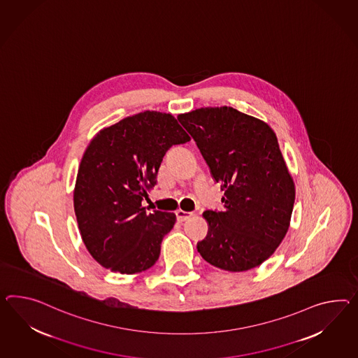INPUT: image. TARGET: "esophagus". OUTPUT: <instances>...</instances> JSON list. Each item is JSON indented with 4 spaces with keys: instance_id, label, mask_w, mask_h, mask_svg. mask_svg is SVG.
<instances>
[{
    "instance_id": "obj_1",
    "label": "esophagus",
    "mask_w": 358,
    "mask_h": 358,
    "mask_svg": "<svg viewBox=\"0 0 358 358\" xmlns=\"http://www.w3.org/2000/svg\"><path fill=\"white\" fill-rule=\"evenodd\" d=\"M192 215L193 213H191V211H176V220H179V222H184V220H187L188 218H191Z\"/></svg>"
}]
</instances>
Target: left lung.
Masks as SVG:
<instances>
[{
    "label": "left lung",
    "instance_id": "8db88e82",
    "mask_svg": "<svg viewBox=\"0 0 358 358\" xmlns=\"http://www.w3.org/2000/svg\"><path fill=\"white\" fill-rule=\"evenodd\" d=\"M224 191L222 211L206 210V238L197 250L210 265L240 273L259 266L285 238L294 183L273 129L229 106L179 114Z\"/></svg>",
    "mask_w": 358,
    "mask_h": 358
}]
</instances>
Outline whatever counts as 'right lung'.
Listing matches in <instances>:
<instances>
[{
  "instance_id": "add662e5",
  "label": "right lung",
  "mask_w": 358,
  "mask_h": 358,
  "mask_svg": "<svg viewBox=\"0 0 358 358\" xmlns=\"http://www.w3.org/2000/svg\"><path fill=\"white\" fill-rule=\"evenodd\" d=\"M191 138L171 114L143 111L101 129L83 155L73 209L83 243L105 268L138 274L156 264L174 213L141 205L166 152Z\"/></svg>"
}]
</instances>
